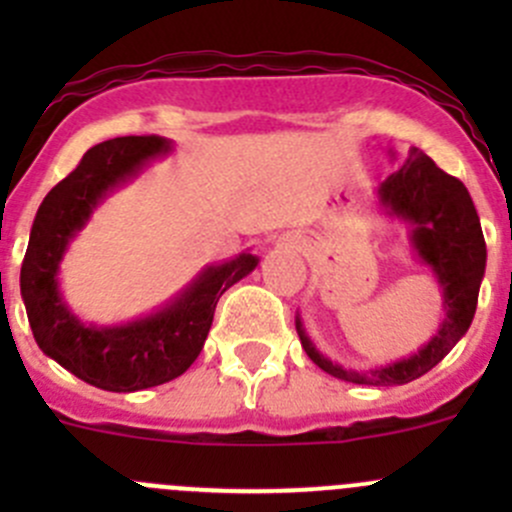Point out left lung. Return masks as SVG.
I'll use <instances>...</instances> for the list:
<instances>
[{
    "instance_id": "8db88e82",
    "label": "left lung",
    "mask_w": 512,
    "mask_h": 512,
    "mask_svg": "<svg viewBox=\"0 0 512 512\" xmlns=\"http://www.w3.org/2000/svg\"><path fill=\"white\" fill-rule=\"evenodd\" d=\"M379 203L386 215L399 218L411 227L418 257L426 262L443 289V317L436 337L423 344L409 359L369 371L344 369L327 356L319 354L312 339L297 324L299 342L309 359L327 374L342 381L366 386H399L418 379L443 359L458 339L468 332L476 314L480 280L485 275V240L480 220L468 195L466 185L453 175L443 173L431 158L418 148H411L401 168L379 185Z\"/></svg>"
}]
</instances>
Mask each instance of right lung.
Returning <instances> with one entry per match:
<instances>
[{
  "label": "right lung",
  "instance_id": "add662e5",
  "mask_svg": "<svg viewBox=\"0 0 512 512\" xmlns=\"http://www.w3.org/2000/svg\"><path fill=\"white\" fill-rule=\"evenodd\" d=\"M168 151L170 143L160 136L98 143L36 210L19 277L29 327L41 352L96 389L141 391L188 371L208 339L218 299L260 262L242 252L223 265L205 267L173 302L121 327H94L71 314L56 280L66 247L113 188Z\"/></svg>",
  "mask_w": 512,
  "mask_h": 512
}]
</instances>
